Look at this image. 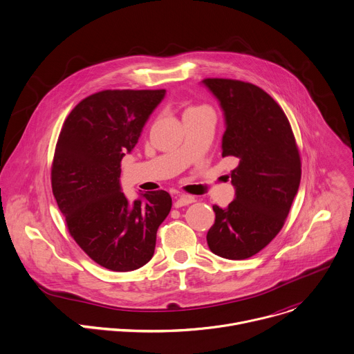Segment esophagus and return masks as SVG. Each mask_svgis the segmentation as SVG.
Masks as SVG:
<instances>
[{"mask_svg": "<svg viewBox=\"0 0 354 354\" xmlns=\"http://www.w3.org/2000/svg\"><path fill=\"white\" fill-rule=\"evenodd\" d=\"M194 201V197L193 196H187V194H180V196H175V203L174 206L175 207H182V206H186V205H190Z\"/></svg>", "mask_w": 354, "mask_h": 354, "instance_id": "34e87169", "label": "esophagus"}]
</instances>
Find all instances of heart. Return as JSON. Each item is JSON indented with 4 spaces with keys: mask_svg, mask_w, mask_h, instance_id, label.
Segmentation results:
<instances>
[{
    "mask_svg": "<svg viewBox=\"0 0 354 354\" xmlns=\"http://www.w3.org/2000/svg\"><path fill=\"white\" fill-rule=\"evenodd\" d=\"M192 109H196V108H192ZM189 111H190V109H189Z\"/></svg>",
    "mask_w": 354,
    "mask_h": 354,
    "instance_id": "heart-1",
    "label": "heart"
}]
</instances>
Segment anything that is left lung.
<instances>
[{"mask_svg":"<svg viewBox=\"0 0 354 354\" xmlns=\"http://www.w3.org/2000/svg\"><path fill=\"white\" fill-rule=\"evenodd\" d=\"M224 115L223 157H234L235 197L207 232L217 257L242 261L262 250L281 230L298 192L301 162L287 116L259 86L236 80L201 81Z\"/></svg>","mask_w":354,"mask_h":354,"instance_id":"8db88e82","label":"left lung"}]
</instances>
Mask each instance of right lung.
<instances>
[{
    "label": "right lung",
    "mask_w": 354,
    "mask_h": 354,
    "mask_svg": "<svg viewBox=\"0 0 354 354\" xmlns=\"http://www.w3.org/2000/svg\"><path fill=\"white\" fill-rule=\"evenodd\" d=\"M165 89L102 91L71 111L60 131L52 187L71 236L97 265L113 272L144 266L171 212L168 192H122L120 162L165 97Z\"/></svg>",
    "instance_id": "right-lung-1"
}]
</instances>
